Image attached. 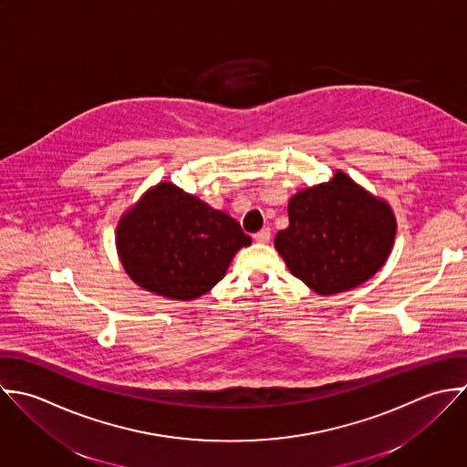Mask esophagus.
<instances>
[{"instance_id": "1", "label": "esophagus", "mask_w": 467, "mask_h": 467, "mask_svg": "<svg viewBox=\"0 0 467 467\" xmlns=\"http://www.w3.org/2000/svg\"><path fill=\"white\" fill-rule=\"evenodd\" d=\"M270 237H272V232H270V228H263L261 232H257L255 235H254V241H257V243H268L270 241Z\"/></svg>"}]
</instances>
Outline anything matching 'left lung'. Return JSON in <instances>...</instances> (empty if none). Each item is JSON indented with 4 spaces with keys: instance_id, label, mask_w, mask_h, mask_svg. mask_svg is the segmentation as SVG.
<instances>
[{
    "instance_id": "1",
    "label": "left lung",
    "mask_w": 467,
    "mask_h": 467,
    "mask_svg": "<svg viewBox=\"0 0 467 467\" xmlns=\"http://www.w3.org/2000/svg\"><path fill=\"white\" fill-rule=\"evenodd\" d=\"M290 226L275 235L288 270L318 296L348 292L386 263L397 221L391 206L337 170L327 182L296 193Z\"/></svg>"
}]
</instances>
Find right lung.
<instances>
[{"instance_id":"obj_1","label":"right lung","mask_w":467,"mask_h":467,"mask_svg":"<svg viewBox=\"0 0 467 467\" xmlns=\"http://www.w3.org/2000/svg\"><path fill=\"white\" fill-rule=\"evenodd\" d=\"M252 239L228 213L171 182L150 188L121 219L116 246L123 268L141 288L192 301L210 292L234 255Z\"/></svg>"}]
</instances>
